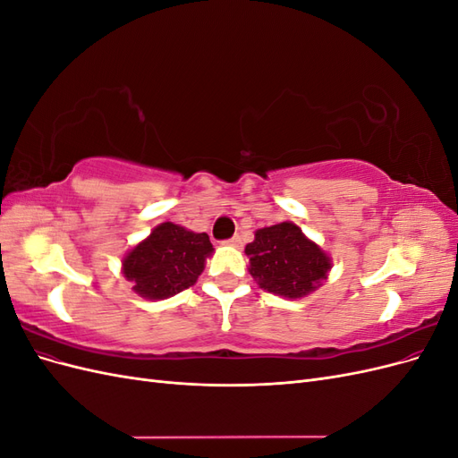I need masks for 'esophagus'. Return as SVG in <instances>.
I'll return each mask as SVG.
<instances>
[{
	"label": "esophagus",
	"instance_id": "34e87169",
	"mask_svg": "<svg viewBox=\"0 0 458 458\" xmlns=\"http://www.w3.org/2000/svg\"><path fill=\"white\" fill-rule=\"evenodd\" d=\"M227 244H233V246H239L241 244V237L239 234H233V237L227 241Z\"/></svg>",
	"mask_w": 458,
	"mask_h": 458
}]
</instances>
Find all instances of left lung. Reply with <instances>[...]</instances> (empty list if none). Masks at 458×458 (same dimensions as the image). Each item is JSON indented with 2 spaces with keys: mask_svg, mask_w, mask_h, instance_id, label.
I'll list each match as a JSON object with an SVG mask.
<instances>
[{
  "mask_svg": "<svg viewBox=\"0 0 458 458\" xmlns=\"http://www.w3.org/2000/svg\"><path fill=\"white\" fill-rule=\"evenodd\" d=\"M244 252L258 284L284 298L310 294L330 269L328 256L288 221L256 231L254 242L246 244Z\"/></svg>",
  "mask_w": 458,
  "mask_h": 458,
  "instance_id": "1",
  "label": "left lung"
}]
</instances>
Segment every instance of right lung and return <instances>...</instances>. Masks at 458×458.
Returning <instances> with one entry per match:
<instances>
[{
	"label": "right lung",
	"instance_id": "1",
	"mask_svg": "<svg viewBox=\"0 0 458 458\" xmlns=\"http://www.w3.org/2000/svg\"><path fill=\"white\" fill-rule=\"evenodd\" d=\"M212 252L206 233L165 221L123 258V276L140 296L164 300L195 284Z\"/></svg>",
	"mask_w": 458,
	"mask_h": 458
}]
</instances>
